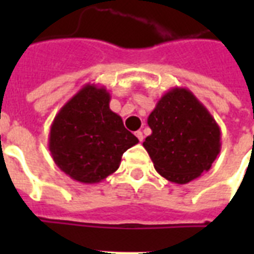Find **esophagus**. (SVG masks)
Wrapping results in <instances>:
<instances>
[{
    "mask_svg": "<svg viewBox=\"0 0 254 254\" xmlns=\"http://www.w3.org/2000/svg\"><path fill=\"white\" fill-rule=\"evenodd\" d=\"M135 135H137V138L139 139V142H142L143 141V134H142V131H135Z\"/></svg>",
    "mask_w": 254,
    "mask_h": 254,
    "instance_id": "1",
    "label": "esophagus"
}]
</instances>
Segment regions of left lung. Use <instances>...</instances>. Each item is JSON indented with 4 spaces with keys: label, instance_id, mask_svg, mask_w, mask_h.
<instances>
[{
    "label": "left lung",
    "instance_id": "left-lung-1",
    "mask_svg": "<svg viewBox=\"0 0 254 254\" xmlns=\"http://www.w3.org/2000/svg\"><path fill=\"white\" fill-rule=\"evenodd\" d=\"M143 141L154 169L167 181L186 185L208 171L221 149L220 127L187 88H171L149 117Z\"/></svg>",
    "mask_w": 254,
    "mask_h": 254
}]
</instances>
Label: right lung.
Here are the masks:
<instances>
[{"label":"right lung","mask_w":254,"mask_h":254,"mask_svg":"<svg viewBox=\"0 0 254 254\" xmlns=\"http://www.w3.org/2000/svg\"><path fill=\"white\" fill-rule=\"evenodd\" d=\"M105 87L85 84L61 108L49 137L57 166L80 183H99L120 167L121 157L138 138L109 108Z\"/></svg>","instance_id":"obj_1"}]
</instances>
